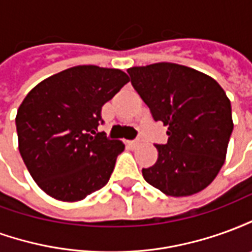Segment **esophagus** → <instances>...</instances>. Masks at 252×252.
<instances>
[{
  "mask_svg": "<svg viewBox=\"0 0 252 252\" xmlns=\"http://www.w3.org/2000/svg\"><path fill=\"white\" fill-rule=\"evenodd\" d=\"M139 143H140V140H131V142H128V144L131 147H136V146H139Z\"/></svg>",
  "mask_w": 252,
  "mask_h": 252,
  "instance_id": "34e87169",
  "label": "esophagus"
}]
</instances>
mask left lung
<instances>
[{"instance_id": "8db88e82", "label": "left lung", "mask_w": 252, "mask_h": 252, "mask_svg": "<svg viewBox=\"0 0 252 252\" xmlns=\"http://www.w3.org/2000/svg\"><path fill=\"white\" fill-rule=\"evenodd\" d=\"M126 71L154 120L167 126V143L155 144L158 160L142 170L144 180L171 197L205 189L224 164L233 129L225 92L209 75L177 63Z\"/></svg>"}]
</instances>
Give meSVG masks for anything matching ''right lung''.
<instances>
[{"label":"right lung","mask_w":252,"mask_h":252,"mask_svg":"<svg viewBox=\"0 0 252 252\" xmlns=\"http://www.w3.org/2000/svg\"><path fill=\"white\" fill-rule=\"evenodd\" d=\"M126 82L119 68L75 66L27 94L16 116L19 151L47 194L74 202L108 184L124 144L98 132L101 109Z\"/></svg>","instance_id":"1"}]
</instances>
